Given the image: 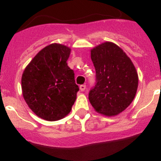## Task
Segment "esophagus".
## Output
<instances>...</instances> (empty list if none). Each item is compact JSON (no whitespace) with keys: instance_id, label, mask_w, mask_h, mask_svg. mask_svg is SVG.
I'll return each mask as SVG.
<instances>
[{"instance_id":"obj_1","label":"esophagus","mask_w":161,"mask_h":161,"mask_svg":"<svg viewBox=\"0 0 161 161\" xmlns=\"http://www.w3.org/2000/svg\"><path fill=\"white\" fill-rule=\"evenodd\" d=\"M85 89H86V85H80V91H85Z\"/></svg>"}]
</instances>
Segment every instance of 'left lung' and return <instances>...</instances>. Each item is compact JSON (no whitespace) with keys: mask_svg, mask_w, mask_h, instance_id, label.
I'll return each instance as SVG.
<instances>
[{"mask_svg":"<svg viewBox=\"0 0 161 161\" xmlns=\"http://www.w3.org/2000/svg\"><path fill=\"white\" fill-rule=\"evenodd\" d=\"M96 84L89 93L98 113L114 116L130 106L136 94L138 74L130 58L116 44L106 42L91 50Z\"/></svg>","mask_w":161,"mask_h":161,"instance_id":"8db88e82","label":"left lung"}]
</instances>
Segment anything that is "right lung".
<instances>
[{
    "instance_id": "1",
    "label": "right lung",
    "mask_w": 161,
    "mask_h": 161,
    "mask_svg": "<svg viewBox=\"0 0 161 161\" xmlns=\"http://www.w3.org/2000/svg\"><path fill=\"white\" fill-rule=\"evenodd\" d=\"M71 49L52 43L42 49L26 66L22 76L23 97L37 116L57 121L70 113L79 91L74 72L67 60Z\"/></svg>"
}]
</instances>
